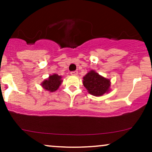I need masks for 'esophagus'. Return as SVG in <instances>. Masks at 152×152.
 Returning <instances> with one entry per match:
<instances>
[{"instance_id": "1", "label": "esophagus", "mask_w": 152, "mask_h": 152, "mask_svg": "<svg viewBox=\"0 0 152 152\" xmlns=\"http://www.w3.org/2000/svg\"><path fill=\"white\" fill-rule=\"evenodd\" d=\"M71 74L72 75V76H77V75H78V71H71Z\"/></svg>"}]
</instances>
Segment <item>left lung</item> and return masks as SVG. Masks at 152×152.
<instances>
[{
  "mask_svg": "<svg viewBox=\"0 0 152 152\" xmlns=\"http://www.w3.org/2000/svg\"><path fill=\"white\" fill-rule=\"evenodd\" d=\"M83 84L88 92L94 96H102L110 91L111 81L94 70L90 71L83 76Z\"/></svg>",
  "mask_w": 152,
  "mask_h": 152,
  "instance_id": "8db88e82",
  "label": "left lung"
}]
</instances>
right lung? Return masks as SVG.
<instances>
[{
    "mask_svg": "<svg viewBox=\"0 0 152 152\" xmlns=\"http://www.w3.org/2000/svg\"><path fill=\"white\" fill-rule=\"evenodd\" d=\"M62 82L63 80L61 76H58L56 74H53V75H50L47 79H45L41 83V85L43 89L51 93V92L56 91L58 89Z\"/></svg>",
    "mask_w": 152,
    "mask_h": 152,
    "instance_id": "add662e5",
    "label": "right lung"
}]
</instances>
